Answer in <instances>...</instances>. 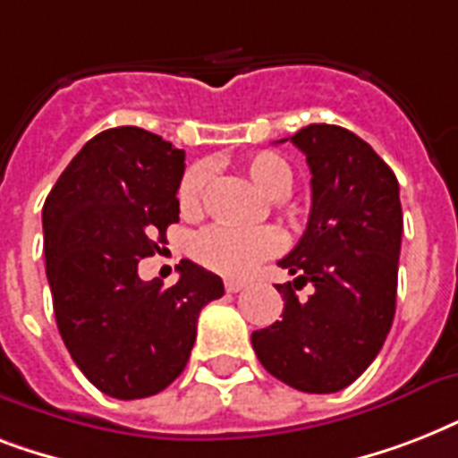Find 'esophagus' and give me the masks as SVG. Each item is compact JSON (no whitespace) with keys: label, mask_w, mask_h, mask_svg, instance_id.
<instances>
[{"label":"esophagus","mask_w":458,"mask_h":458,"mask_svg":"<svg viewBox=\"0 0 458 458\" xmlns=\"http://www.w3.org/2000/svg\"><path fill=\"white\" fill-rule=\"evenodd\" d=\"M242 287H247V280H237V278L225 280V290H228V293H240Z\"/></svg>","instance_id":"esophagus-1"}]
</instances>
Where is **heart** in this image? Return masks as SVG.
Masks as SVG:
<instances>
[{
    "label": "heart",
    "instance_id": "b5f03b06",
    "mask_svg": "<svg viewBox=\"0 0 458 458\" xmlns=\"http://www.w3.org/2000/svg\"><path fill=\"white\" fill-rule=\"evenodd\" d=\"M244 173L251 185L264 194L266 199L280 201L293 192L294 173L285 158L273 152H259L244 161ZM211 165L194 164L187 168L178 185V207L185 216H197L207 192ZM283 247V240L276 230H235L214 225L201 230L192 240V254L204 268L228 278H242L264 259H271Z\"/></svg>",
    "mask_w": 458,
    "mask_h": 458
}]
</instances>
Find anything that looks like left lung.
I'll return each instance as SVG.
<instances>
[{"mask_svg": "<svg viewBox=\"0 0 458 458\" xmlns=\"http://www.w3.org/2000/svg\"><path fill=\"white\" fill-rule=\"evenodd\" d=\"M290 140L311 168V214L297 247L278 261L297 276L276 285L283 320L254 330L251 347L285 385L330 394L369 369L392 327L404 228L399 182L347 128L311 123ZM304 284L314 287L309 301L296 297Z\"/></svg>", "mask_w": 458, "mask_h": 458, "instance_id": "8db88e82", "label": "left lung"}]
</instances>
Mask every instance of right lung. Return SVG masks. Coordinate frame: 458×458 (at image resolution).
<instances>
[{
  "label": "right lung",
  "instance_id": "1",
  "mask_svg": "<svg viewBox=\"0 0 458 458\" xmlns=\"http://www.w3.org/2000/svg\"><path fill=\"white\" fill-rule=\"evenodd\" d=\"M185 152L121 125L89 140L42 208L47 280L61 340L97 390L152 397L182 373L197 318L223 297L216 273L182 259L175 285L145 283L140 259L178 223Z\"/></svg>",
  "mask_w": 458,
  "mask_h": 458
}]
</instances>
